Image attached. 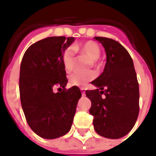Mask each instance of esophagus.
<instances>
[{
  "label": "esophagus",
  "mask_w": 156,
  "mask_h": 156,
  "mask_svg": "<svg viewBox=\"0 0 156 156\" xmlns=\"http://www.w3.org/2000/svg\"><path fill=\"white\" fill-rule=\"evenodd\" d=\"M80 90H81V94L84 95V94H85V88H84L83 87H80Z\"/></svg>",
  "instance_id": "34e87169"
}]
</instances>
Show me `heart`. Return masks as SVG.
I'll return each instance as SVG.
<instances>
[{
    "mask_svg": "<svg viewBox=\"0 0 156 156\" xmlns=\"http://www.w3.org/2000/svg\"><path fill=\"white\" fill-rule=\"evenodd\" d=\"M75 52L79 53L90 60V65H97V59L101 55V48L94 41H87L82 43L75 44L72 48H66L62 54V63L66 71L71 72L75 69ZM89 65V66H90ZM95 77L94 71L88 70L85 72H75L69 75V83L73 86H85L88 81Z\"/></svg>",
    "mask_w": 156,
    "mask_h": 156,
    "instance_id": "b5f03b06",
    "label": "heart"
}]
</instances>
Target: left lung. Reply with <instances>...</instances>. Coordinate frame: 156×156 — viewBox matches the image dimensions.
I'll use <instances>...</instances> for the list:
<instances>
[{"label": "left lung", "mask_w": 156, "mask_h": 156, "mask_svg": "<svg viewBox=\"0 0 156 156\" xmlns=\"http://www.w3.org/2000/svg\"><path fill=\"white\" fill-rule=\"evenodd\" d=\"M107 54L104 71L91 83L98 88L86 90L91 101L94 130L106 138L118 139L135 126L139 114V84L133 60L118 41L94 37Z\"/></svg>", "instance_id": "1"}]
</instances>
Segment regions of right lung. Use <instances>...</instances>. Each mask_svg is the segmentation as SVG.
Returning <instances> with one entry per match:
<instances>
[{"mask_svg":"<svg viewBox=\"0 0 156 156\" xmlns=\"http://www.w3.org/2000/svg\"><path fill=\"white\" fill-rule=\"evenodd\" d=\"M74 37L52 36L36 41L22 57L19 88L27 124L45 139L66 135L71 129L81 92L65 88L68 79L62 63L64 50ZM57 87L58 92L53 89Z\"/></svg>","mask_w":156,"mask_h":156,"instance_id":"1","label":"right lung"}]
</instances>
